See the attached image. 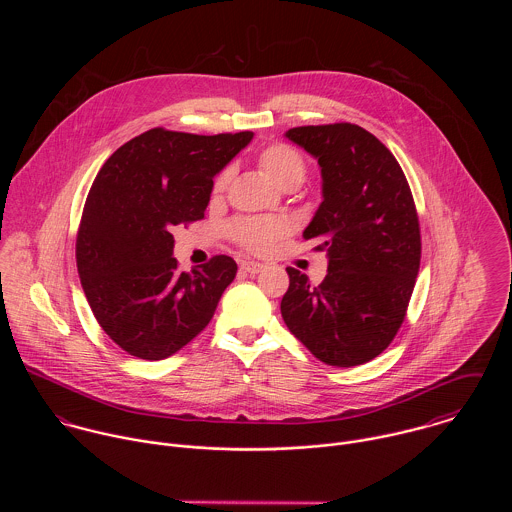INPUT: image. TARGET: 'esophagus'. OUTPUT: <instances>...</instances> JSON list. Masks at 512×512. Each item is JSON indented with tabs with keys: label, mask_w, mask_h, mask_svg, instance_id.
Returning a JSON list of instances; mask_svg holds the SVG:
<instances>
[{
	"label": "esophagus",
	"mask_w": 512,
	"mask_h": 512,
	"mask_svg": "<svg viewBox=\"0 0 512 512\" xmlns=\"http://www.w3.org/2000/svg\"><path fill=\"white\" fill-rule=\"evenodd\" d=\"M240 270H242V272H246V274H258V272H262V270H264V264L254 262V260H246V262H242V264H240Z\"/></svg>",
	"instance_id": "34e87169"
}]
</instances>
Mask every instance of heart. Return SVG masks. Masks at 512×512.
<instances>
[{
	"mask_svg": "<svg viewBox=\"0 0 512 512\" xmlns=\"http://www.w3.org/2000/svg\"><path fill=\"white\" fill-rule=\"evenodd\" d=\"M258 167L280 189L292 191L301 185L305 177V161L297 149L288 144H272L258 153ZM230 181V169H222L215 177L213 193L222 195ZM290 232V224L284 219H250L232 226L234 240L250 252L264 254L280 238Z\"/></svg>",
	"mask_w": 512,
	"mask_h": 512,
	"instance_id": "1",
	"label": "heart"
}]
</instances>
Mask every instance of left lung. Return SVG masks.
Instances as JSON below:
<instances>
[{
    "label": "left lung",
    "mask_w": 512,
    "mask_h": 512,
    "mask_svg": "<svg viewBox=\"0 0 512 512\" xmlns=\"http://www.w3.org/2000/svg\"><path fill=\"white\" fill-rule=\"evenodd\" d=\"M286 138L321 167L323 201L303 238L319 242L329 266L319 286L286 268L282 317L321 363L365 365L396 337L420 270L410 185L390 149L357 124L301 126Z\"/></svg>",
    "instance_id": "1"
}]
</instances>
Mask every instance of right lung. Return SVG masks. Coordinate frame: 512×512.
<instances>
[{
  "mask_svg": "<svg viewBox=\"0 0 512 512\" xmlns=\"http://www.w3.org/2000/svg\"><path fill=\"white\" fill-rule=\"evenodd\" d=\"M252 136L153 128L98 171L76 234V268L96 321L132 357L167 359L213 319L236 262L215 256L181 272L171 232L205 219L213 177Z\"/></svg>",
  "mask_w": 512,
  "mask_h": 512,
  "instance_id": "right-lung-1",
  "label": "right lung"
}]
</instances>
